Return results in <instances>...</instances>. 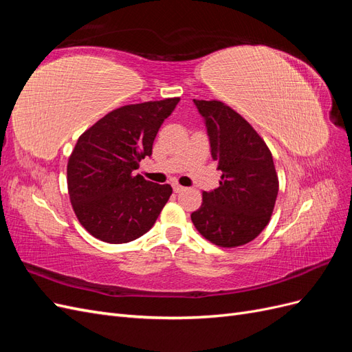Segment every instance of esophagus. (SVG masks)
Segmentation results:
<instances>
[{
	"label": "esophagus",
	"instance_id": "1",
	"mask_svg": "<svg viewBox=\"0 0 352 352\" xmlns=\"http://www.w3.org/2000/svg\"><path fill=\"white\" fill-rule=\"evenodd\" d=\"M173 190H175V192H182L184 186L179 185V184H173Z\"/></svg>",
	"mask_w": 352,
	"mask_h": 352
}]
</instances>
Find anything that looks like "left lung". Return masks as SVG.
<instances>
[{"label":"left lung","mask_w":352,"mask_h":352,"mask_svg":"<svg viewBox=\"0 0 352 352\" xmlns=\"http://www.w3.org/2000/svg\"><path fill=\"white\" fill-rule=\"evenodd\" d=\"M194 102L204 117L221 180L214 190L202 192V204L190 219L214 245L241 247L270 221L279 190L273 157L263 138L229 105L216 100Z\"/></svg>","instance_id":"left-lung-1"}]
</instances>
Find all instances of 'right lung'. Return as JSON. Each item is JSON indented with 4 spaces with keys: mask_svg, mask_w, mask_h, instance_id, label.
Returning a JSON list of instances; mask_svg holds the SVG:
<instances>
[{
    "mask_svg": "<svg viewBox=\"0 0 352 352\" xmlns=\"http://www.w3.org/2000/svg\"><path fill=\"white\" fill-rule=\"evenodd\" d=\"M180 98L123 105L105 114L74 145L67 188L80 225L109 243L135 241L150 230L172 195V186L135 175L153 154L160 126Z\"/></svg>",
    "mask_w": 352,
    "mask_h": 352,
    "instance_id": "1",
    "label": "right lung"
}]
</instances>
